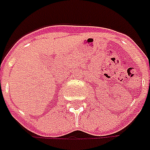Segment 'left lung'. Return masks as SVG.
Segmentation results:
<instances>
[{"mask_svg":"<svg viewBox=\"0 0 150 150\" xmlns=\"http://www.w3.org/2000/svg\"><path fill=\"white\" fill-rule=\"evenodd\" d=\"M149 87H150V82H149Z\"/></svg>","mask_w":150,"mask_h":150,"instance_id":"obj_1","label":"left lung"}]
</instances>
